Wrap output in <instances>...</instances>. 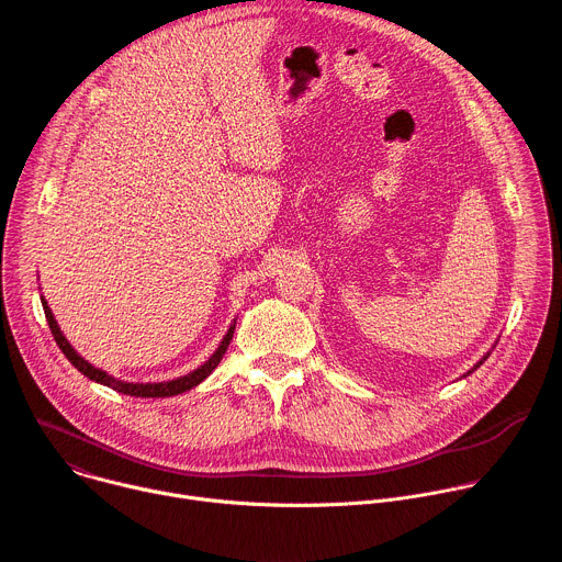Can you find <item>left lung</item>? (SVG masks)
<instances>
[{
  "label": "left lung",
  "instance_id": "left-lung-1",
  "mask_svg": "<svg viewBox=\"0 0 562 562\" xmlns=\"http://www.w3.org/2000/svg\"><path fill=\"white\" fill-rule=\"evenodd\" d=\"M490 353H492V351H490ZM490 353H485V356H483V358H480V360H477V362H475V364H473V369H471V371H475V369H477V367H480V364H483V362H485V360H487V358H490ZM471 371H467V373H464V375H469V373H471ZM464 375H462V378H464Z\"/></svg>",
  "mask_w": 562,
  "mask_h": 562
}]
</instances>
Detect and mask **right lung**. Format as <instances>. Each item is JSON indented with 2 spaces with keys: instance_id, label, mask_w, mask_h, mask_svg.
Instances as JSON below:
<instances>
[{
  "instance_id": "right-lung-1",
  "label": "right lung",
  "mask_w": 562,
  "mask_h": 562,
  "mask_svg": "<svg viewBox=\"0 0 562 562\" xmlns=\"http://www.w3.org/2000/svg\"><path fill=\"white\" fill-rule=\"evenodd\" d=\"M42 306H44V313H46V319H48V327H50V334H53L57 347L61 349V353L68 358V362H70L79 373H85L89 380L100 382V384H104V386H109V389H113V391H117V393L135 395V397H171V395H178V393H184V391L198 386V384H200L202 380H206V378L213 373V369L220 364L222 356L226 353V349H228V345H231V340H233V331H235V319H233L228 331L224 334V338H222V342L217 345V349L209 356V360L202 362L198 369L189 371L187 375H180V378H173V380H162V382H128V380H120V378H115V375H111V373H106V371L93 367L89 360H85L82 356H79V353L72 349V345L66 340V336L61 334V329H59V325H57V319H55V315H53L48 302L44 300V295H42Z\"/></svg>"
}]
</instances>
